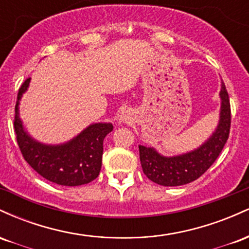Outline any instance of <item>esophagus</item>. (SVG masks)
Listing matches in <instances>:
<instances>
[{
	"label": "esophagus",
	"instance_id": "obj_1",
	"mask_svg": "<svg viewBox=\"0 0 249 249\" xmlns=\"http://www.w3.org/2000/svg\"><path fill=\"white\" fill-rule=\"evenodd\" d=\"M131 113L128 112V111H123L122 115H121V122L122 123H128L131 121Z\"/></svg>",
	"mask_w": 249,
	"mask_h": 249
}]
</instances>
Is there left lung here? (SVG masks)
Masks as SVG:
<instances>
[{"instance_id": "8db88e82", "label": "left lung", "mask_w": 249, "mask_h": 249, "mask_svg": "<svg viewBox=\"0 0 249 249\" xmlns=\"http://www.w3.org/2000/svg\"><path fill=\"white\" fill-rule=\"evenodd\" d=\"M219 96L221 102L218 125L199 147L167 157L154 147L139 145L142 172L148 179L161 186H180L196 180L212 166L227 142L231 128V105L224 83Z\"/></svg>"}]
</instances>
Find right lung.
<instances>
[{
    "instance_id": "1",
    "label": "right lung",
    "mask_w": 249,
    "mask_h": 249,
    "mask_svg": "<svg viewBox=\"0 0 249 249\" xmlns=\"http://www.w3.org/2000/svg\"><path fill=\"white\" fill-rule=\"evenodd\" d=\"M29 84L28 78L19 88L14 122L17 142L25 161L43 178L62 186H79L95 180L102 168L103 142L113 130L112 124L93 123L61 144L36 141L19 118V102Z\"/></svg>"
}]
</instances>
